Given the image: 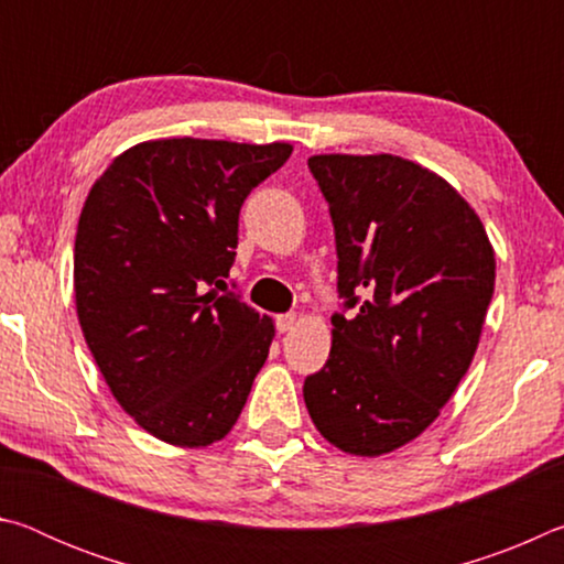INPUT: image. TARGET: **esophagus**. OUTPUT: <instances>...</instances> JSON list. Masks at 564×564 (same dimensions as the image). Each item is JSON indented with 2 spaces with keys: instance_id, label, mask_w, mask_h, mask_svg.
Listing matches in <instances>:
<instances>
[{
  "instance_id": "esophagus-1",
  "label": "esophagus",
  "mask_w": 564,
  "mask_h": 564,
  "mask_svg": "<svg viewBox=\"0 0 564 564\" xmlns=\"http://www.w3.org/2000/svg\"><path fill=\"white\" fill-rule=\"evenodd\" d=\"M295 323H299V316H295V313H281V316L275 318V328H279V333H285V330H293Z\"/></svg>"
}]
</instances>
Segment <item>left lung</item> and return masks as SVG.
<instances>
[{
  "label": "left lung",
  "instance_id": "1",
  "mask_svg": "<svg viewBox=\"0 0 564 564\" xmlns=\"http://www.w3.org/2000/svg\"><path fill=\"white\" fill-rule=\"evenodd\" d=\"M338 253L330 356L305 378L318 433L343 453H393L441 415L470 368L495 251L470 204L393 154L308 159Z\"/></svg>",
  "mask_w": 564,
  "mask_h": 564
}]
</instances>
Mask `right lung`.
Listing matches in <instances>:
<instances>
[{
	"label": "right lung",
	"instance_id": "right-lung-1",
	"mask_svg": "<svg viewBox=\"0 0 564 564\" xmlns=\"http://www.w3.org/2000/svg\"><path fill=\"white\" fill-rule=\"evenodd\" d=\"M291 151L144 141L113 159L84 202L74 241L84 338L119 405L159 441H221L269 358L273 321L210 285L234 265L246 196Z\"/></svg>",
	"mask_w": 564,
	"mask_h": 564
}]
</instances>
